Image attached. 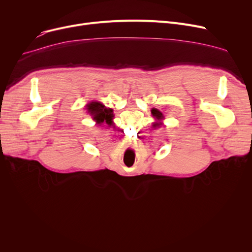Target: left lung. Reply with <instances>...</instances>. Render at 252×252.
Segmentation results:
<instances>
[{
  "mask_svg": "<svg viewBox=\"0 0 252 252\" xmlns=\"http://www.w3.org/2000/svg\"><path fill=\"white\" fill-rule=\"evenodd\" d=\"M152 115L156 118V119H160V118H162L163 117V115H162V113L158 110V109H152ZM160 124H158V123H156L154 126H159Z\"/></svg>",
  "mask_w": 252,
  "mask_h": 252,
  "instance_id": "obj_1",
  "label": "left lung"
}]
</instances>
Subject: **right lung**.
<instances>
[{"label":"right lung","mask_w":252,"mask_h":252,"mask_svg":"<svg viewBox=\"0 0 252 252\" xmlns=\"http://www.w3.org/2000/svg\"><path fill=\"white\" fill-rule=\"evenodd\" d=\"M88 109L91 114L94 115V119H96L98 124L106 122L107 124L111 123L112 119V109L106 108L104 105L98 102H92L88 105Z\"/></svg>","instance_id":"obj_1"}]
</instances>
